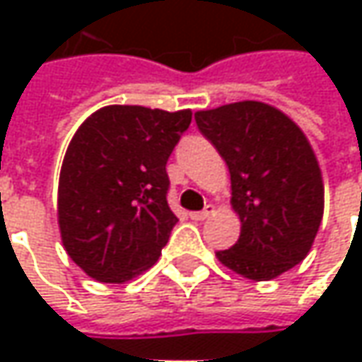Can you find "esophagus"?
Here are the masks:
<instances>
[{
  "instance_id": "esophagus-1",
  "label": "esophagus",
  "mask_w": 362,
  "mask_h": 362,
  "mask_svg": "<svg viewBox=\"0 0 362 362\" xmlns=\"http://www.w3.org/2000/svg\"><path fill=\"white\" fill-rule=\"evenodd\" d=\"M216 214V207L214 205H207L203 211H193L191 214V219H195V221H203V219H207L209 216H214Z\"/></svg>"
}]
</instances>
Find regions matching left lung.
<instances>
[{"label":"left lung","instance_id":"1","mask_svg":"<svg viewBox=\"0 0 362 362\" xmlns=\"http://www.w3.org/2000/svg\"><path fill=\"white\" fill-rule=\"evenodd\" d=\"M195 122L230 169L231 207L242 221L240 240L217 259L256 282L294 268L325 211L322 175L304 132L256 100L199 110Z\"/></svg>","mask_w":362,"mask_h":362}]
</instances>
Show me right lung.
I'll return each instance as SVG.
<instances>
[{
  "label": "right lung",
  "instance_id": "add662e5",
  "mask_svg": "<svg viewBox=\"0 0 362 362\" xmlns=\"http://www.w3.org/2000/svg\"><path fill=\"white\" fill-rule=\"evenodd\" d=\"M191 110L112 105L72 136L60 171L58 223L68 256L90 278L120 284L148 270L177 217L167 160Z\"/></svg>",
  "mask_w": 362,
  "mask_h": 362
}]
</instances>
